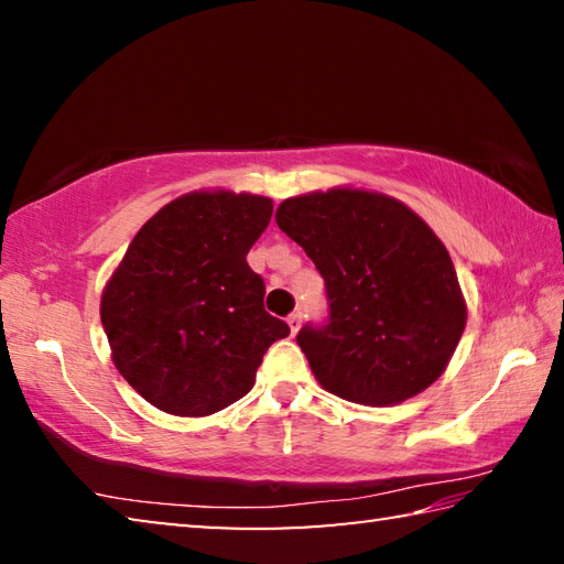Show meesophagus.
<instances>
[{
    "label": "esophagus",
    "mask_w": 564,
    "mask_h": 564,
    "mask_svg": "<svg viewBox=\"0 0 564 564\" xmlns=\"http://www.w3.org/2000/svg\"><path fill=\"white\" fill-rule=\"evenodd\" d=\"M301 323H303V316H301V313H299V311H295V313H291V316H289V328H291V333H293V336H295V333H299V328H301Z\"/></svg>",
    "instance_id": "esophagus-1"
}]
</instances>
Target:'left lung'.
<instances>
[{
    "instance_id": "8db88e82",
    "label": "left lung",
    "mask_w": 564,
    "mask_h": 564,
    "mask_svg": "<svg viewBox=\"0 0 564 564\" xmlns=\"http://www.w3.org/2000/svg\"><path fill=\"white\" fill-rule=\"evenodd\" d=\"M326 281L328 321L299 330L328 393L395 405L435 383L465 330L451 253L405 204L362 188L313 191L275 212Z\"/></svg>"
}]
</instances>
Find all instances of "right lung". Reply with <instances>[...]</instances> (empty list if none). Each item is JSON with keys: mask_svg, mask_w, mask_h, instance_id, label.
Returning <instances> with one entry per match:
<instances>
[{"mask_svg": "<svg viewBox=\"0 0 564 564\" xmlns=\"http://www.w3.org/2000/svg\"><path fill=\"white\" fill-rule=\"evenodd\" d=\"M265 196L194 191L133 236L101 293L119 373L151 405L202 417L256 383L263 352L291 328L263 308L246 253L271 221Z\"/></svg>", "mask_w": 564, "mask_h": 564, "instance_id": "right-lung-1", "label": "right lung"}]
</instances>
